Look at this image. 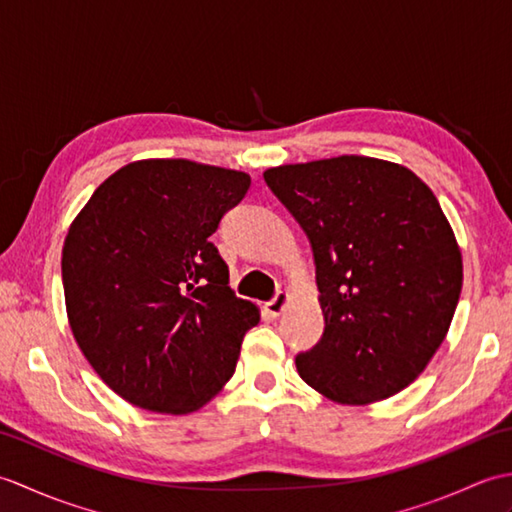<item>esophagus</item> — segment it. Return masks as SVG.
<instances>
[{"instance_id": "esophagus-1", "label": "esophagus", "mask_w": 512, "mask_h": 512, "mask_svg": "<svg viewBox=\"0 0 512 512\" xmlns=\"http://www.w3.org/2000/svg\"><path fill=\"white\" fill-rule=\"evenodd\" d=\"M288 303H290V292L279 290L277 295H275V299L266 303V312L270 314V317H279V314L286 310Z\"/></svg>"}]
</instances>
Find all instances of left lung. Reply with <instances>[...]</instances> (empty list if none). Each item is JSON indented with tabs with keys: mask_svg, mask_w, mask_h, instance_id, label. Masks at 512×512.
<instances>
[{
	"mask_svg": "<svg viewBox=\"0 0 512 512\" xmlns=\"http://www.w3.org/2000/svg\"><path fill=\"white\" fill-rule=\"evenodd\" d=\"M264 180L306 231L317 264L321 341L299 376L339 405H372L411 385L449 332L462 253L416 173L369 156L270 167Z\"/></svg>",
	"mask_w": 512,
	"mask_h": 512,
	"instance_id": "left-lung-1",
	"label": "left lung"
}]
</instances>
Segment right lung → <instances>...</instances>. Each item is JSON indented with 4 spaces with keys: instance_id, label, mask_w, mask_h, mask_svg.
<instances>
[{
    "instance_id": "add662e5",
    "label": "right lung",
    "mask_w": 512,
    "mask_h": 512,
    "mask_svg": "<svg viewBox=\"0 0 512 512\" xmlns=\"http://www.w3.org/2000/svg\"><path fill=\"white\" fill-rule=\"evenodd\" d=\"M248 187L244 171L136 160L99 184L70 224L61 255L70 330L129 405L184 416L235 374L259 308L228 288L209 237Z\"/></svg>"
}]
</instances>
